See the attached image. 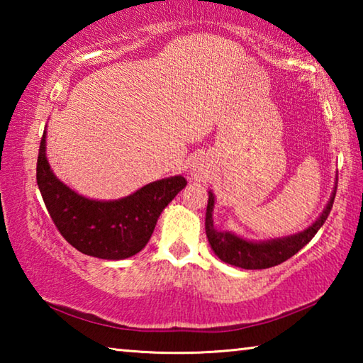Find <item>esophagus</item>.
<instances>
[{"label":"esophagus","mask_w":363,"mask_h":363,"mask_svg":"<svg viewBox=\"0 0 363 363\" xmlns=\"http://www.w3.org/2000/svg\"><path fill=\"white\" fill-rule=\"evenodd\" d=\"M192 174H194L195 179H200V177H203V174H205L203 167H201V164H195L194 169H192Z\"/></svg>","instance_id":"34e87169"}]
</instances>
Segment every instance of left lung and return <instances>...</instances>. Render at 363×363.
<instances>
[{
	"mask_svg": "<svg viewBox=\"0 0 363 363\" xmlns=\"http://www.w3.org/2000/svg\"><path fill=\"white\" fill-rule=\"evenodd\" d=\"M336 195V187L331 194V199L328 201L327 208L318 216L314 224L307 227L306 230L296 233L291 237L277 238V240L269 242H248L243 238L237 237L232 232H223L218 230L213 224V208H214V195L210 192L208 196V206H206V218H205V230L208 242H210L211 248L220 261H224L230 266H237L242 269H267L274 267L277 264L285 262L294 256L298 251L306 247L312 238H314L318 229L327 220L328 214L333 208Z\"/></svg>",
	"mask_w": 363,
	"mask_h": 363,
	"instance_id": "left-lung-1",
	"label": "left lung"
}]
</instances>
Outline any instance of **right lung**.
<instances>
[{
  "label": "right lung",
  "instance_id": "right-lung-1",
  "mask_svg": "<svg viewBox=\"0 0 363 363\" xmlns=\"http://www.w3.org/2000/svg\"><path fill=\"white\" fill-rule=\"evenodd\" d=\"M36 182L60 235L84 255L113 261L126 259L145 247L164 206L187 186L182 176H173L147 184L125 199L89 200L67 187L51 171L46 133L40 144Z\"/></svg>",
  "mask_w": 363,
  "mask_h": 363
}]
</instances>
